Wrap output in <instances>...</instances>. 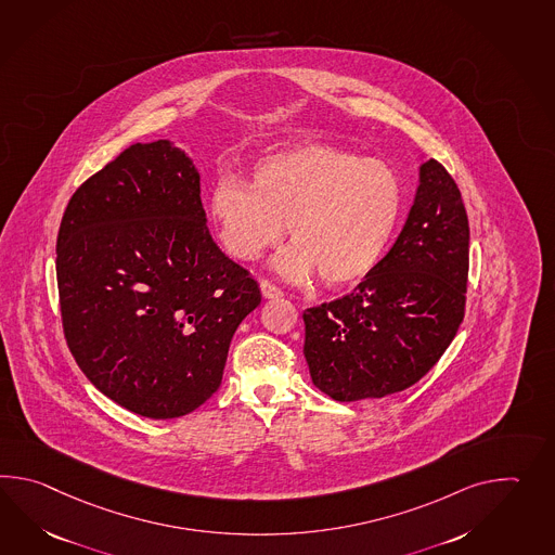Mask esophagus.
Instances as JSON below:
<instances>
[{"instance_id": "1", "label": "esophagus", "mask_w": 555, "mask_h": 555, "mask_svg": "<svg viewBox=\"0 0 555 555\" xmlns=\"http://www.w3.org/2000/svg\"><path fill=\"white\" fill-rule=\"evenodd\" d=\"M260 291H262V296L269 298V300L281 298V296L284 295L283 291H281L276 284L269 283V281H262V283H260Z\"/></svg>"}]
</instances>
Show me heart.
<instances>
[{"label":"heart","mask_w":555,"mask_h":555,"mask_svg":"<svg viewBox=\"0 0 555 555\" xmlns=\"http://www.w3.org/2000/svg\"><path fill=\"white\" fill-rule=\"evenodd\" d=\"M210 217L224 250L257 260L288 224L295 241L276 259L284 276L312 272L333 288L352 286L383 260L402 212V183L378 159L333 145H298L257 160L253 185L222 172L210 189Z\"/></svg>","instance_id":"b5f03b06"}]
</instances>
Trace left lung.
<instances>
[{
    "mask_svg": "<svg viewBox=\"0 0 555 555\" xmlns=\"http://www.w3.org/2000/svg\"><path fill=\"white\" fill-rule=\"evenodd\" d=\"M468 269L460 189L442 163L426 160L406 222L378 267L354 293L302 312L312 384L357 402L418 383L464 321Z\"/></svg>",
    "mask_w": 555,
    "mask_h": 555,
    "instance_id": "8db88e82",
    "label": "left lung"
}]
</instances>
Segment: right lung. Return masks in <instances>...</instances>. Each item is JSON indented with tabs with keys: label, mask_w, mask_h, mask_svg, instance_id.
I'll return each mask as SVG.
<instances>
[{
	"label": "right lung",
	"mask_w": 555,
	"mask_h": 555,
	"mask_svg": "<svg viewBox=\"0 0 555 555\" xmlns=\"http://www.w3.org/2000/svg\"><path fill=\"white\" fill-rule=\"evenodd\" d=\"M198 181L167 139L135 143L75 191L57 233L65 343L98 390L145 418L205 404L260 305L212 241Z\"/></svg>",
	"instance_id": "add662e5"
}]
</instances>
